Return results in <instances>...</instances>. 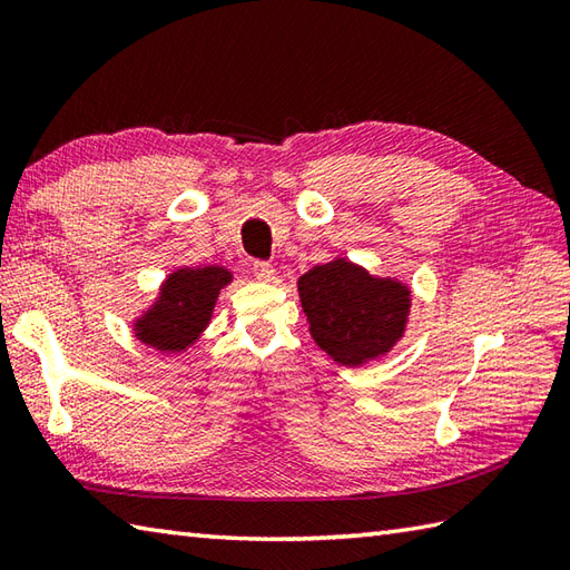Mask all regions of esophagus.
<instances>
[{
    "label": "esophagus",
    "instance_id": "34e87169",
    "mask_svg": "<svg viewBox=\"0 0 570 570\" xmlns=\"http://www.w3.org/2000/svg\"><path fill=\"white\" fill-rule=\"evenodd\" d=\"M252 274H254V278H259V282H272L276 269L269 262L257 259V262H252Z\"/></svg>",
    "mask_w": 570,
    "mask_h": 570
}]
</instances>
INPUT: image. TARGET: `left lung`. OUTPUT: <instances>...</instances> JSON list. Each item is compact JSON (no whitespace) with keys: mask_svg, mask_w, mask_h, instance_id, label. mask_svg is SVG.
Listing matches in <instances>:
<instances>
[{"mask_svg":"<svg viewBox=\"0 0 570 570\" xmlns=\"http://www.w3.org/2000/svg\"><path fill=\"white\" fill-rule=\"evenodd\" d=\"M298 296L313 341L345 367L386 355L404 337L411 292L396 278L333 259L298 278Z\"/></svg>","mask_w":570,"mask_h":570,"instance_id":"left-lung-1","label":"left lung"}]
</instances>
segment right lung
Here are the masks:
<instances>
[{
	"instance_id": "right-lung-1",
	"label": "right lung",
	"mask_w": 570,
	"mask_h": 570,
	"mask_svg": "<svg viewBox=\"0 0 570 570\" xmlns=\"http://www.w3.org/2000/svg\"><path fill=\"white\" fill-rule=\"evenodd\" d=\"M233 282L225 266H184L168 274L159 298L135 321L137 341L159 353H184L208 328L217 294Z\"/></svg>"
}]
</instances>
